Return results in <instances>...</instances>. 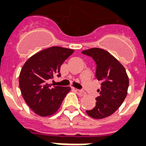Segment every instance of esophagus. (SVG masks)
Masks as SVG:
<instances>
[{"instance_id":"esophagus-1","label":"esophagus","mask_w":146,"mask_h":146,"mask_svg":"<svg viewBox=\"0 0 146 146\" xmlns=\"http://www.w3.org/2000/svg\"><path fill=\"white\" fill-rule=\"evenodd\" d=\"M73 90H74L76 92V93H77L79 96H84V95H85V93H84V92H83V91L79 90H77V89H75V88H73Z\"/></svg>"}]
</instances>
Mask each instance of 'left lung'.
<instances>
[{"label": "left lung", "instance_id": "1", "mask_svg": "<svg viewBox=\"0 0 146 146\" xmlns=\"http://www.w3.org/2000/svg\"><path fill=\"white\" fill-rule=\"evenodd\" d=\"M95 61L96 77L101 82L96 106L86 113L94 119H103L114 113L127 95L129 77L124 66L109 52L100 48L82 51Z\"/></svg>", "mask_w": 146, "mask_h": 146}]
</instances>
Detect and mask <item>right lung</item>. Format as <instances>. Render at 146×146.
Listing matches in <instances>:
<instances>
[{
	"label": "right lung",
	"mask_w": 146,
	"mask_h": 146,
	"mask_svg": "<svg viewBox=\"0 0 146 146\" xmlns=\"http://www.w3.org/2000/svg\"><path fill=\"white\" fill-rule=\"evenodd\" d=\"M74 52L60 46H52L35 53L26 61L19 76L21 94L29 107L40 116L54 114L60 107L70 86H51L47 80L60 76V66Z\"/></svg>",
	"instance_id": "add662e5"
}]
</instances>
